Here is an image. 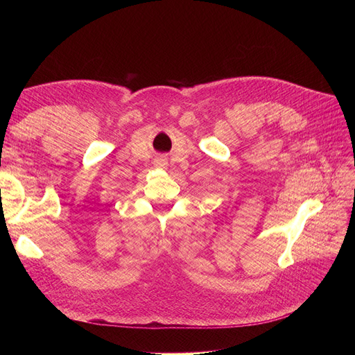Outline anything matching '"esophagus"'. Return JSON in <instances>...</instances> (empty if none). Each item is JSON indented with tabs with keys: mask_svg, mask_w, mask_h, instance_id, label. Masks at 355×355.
Returning <instances> with one entry per match:
<instances>
[{
	"mask_svg": "<svg viewBox=\"0 0 355 355\" xmlns=\"http://www.w3.org/2000/svg\"><path fill=\"white\" fill-rule=\"evenodd\" d=\"M155 163H157V166H158V167H164V166L167 164L164 158H158V159L155 161Z\"/></svg>",
	"mask_w": 355,
	"mask_h": 355,
	"instance_id": "1",
	"label": "esophagus"
}]
</instances>
